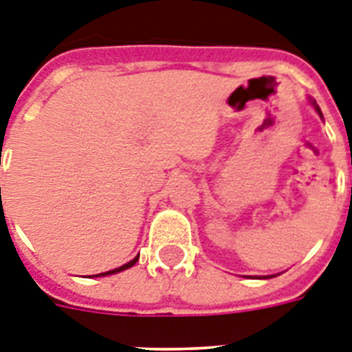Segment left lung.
I'll return each instance as SVG.
<instances>
[{"label": "left lung", "instance_id": "obj_1", "mask_svg": "<svg viewBox=\"0 0 352 352\" xmlns=\"http://www.w3.org/2000/svg\"><path fill=\"white\" fill-rule=\"evenodd\" d=\"M308 101H310V104H312L314 109H316V112L319 114V118H323V114H321V109L318 107V103H316L312 98H308ZM272 277H277V275H265V277H262V278H272Z\"/></svg>", "mask_w": 352, "mask_h": 352}]
</instances>
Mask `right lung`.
<instances>
[{
  "instance_id": "add662e5",
  "label": "right lung",
  "mask_w": 352,
  "mask_h": 352,
  "mask_svg": "<svg viewBox=\"0 0 352 352\" xmlns=\"http://www.w3.org/2000/svg\"><path fill=\"white\" fill-rule=\"evenodd\" d=\"M1 190V188H0ZM138 256H140V254H136V256H134L133 260H131V262H127V264H123V265H120V267H116V270H111V272H104V273H99V275H94V277H107V275H114V273H120V272H125V270H129V267H133L134 264H136V262H138Z\"/></svg>"
}]
</instances>
